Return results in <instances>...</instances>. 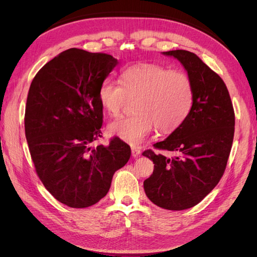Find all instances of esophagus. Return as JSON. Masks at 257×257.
Here are the masks:
<instances>
[{
  "instance_id": "obj_1",
  "label": "esophagus",
  "mask_w": 257,
  "mask_h": 257,
  "mask_svg": "<svg viewBox=\"0 0 257 257\" xmlns=\"http://www.w3.org/2000/svg\"><path fill=\"white\" fill-rule=\"evenodd\" d=\"M141 154H142L141 149H138V148H136V147H133V148H132V155H133L134 158L139 157V155H141Z\"/></svg>"
}]
</instances>
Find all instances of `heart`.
<instances>
[{"label": "heart", "mask_w": 257, "mask_h": 257, "mask_svg": "<svg viewBox=\"0 0 257 257\" xmlns=\"http://www.w3.org/2000/svg\"><path fill=\"white\" fill-rule=\"evenodd\" d=\"M137 97L133 115L121 116L108 125V133L131 146H139L155 127L170 133L188 119L194 102L190 77L160 64L130 66L121 82L106 79L98 89V100L111 116L119 114L127 98Z\"/></svg>", "instance_id": "1"}]
</instances>
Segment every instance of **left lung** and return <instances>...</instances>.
<instances>
[{
  "mask_svg": "<svg viewBox=\"0 0 257 257\" xmlns=\"http://www.w3.org/2000/svg\"><path fill=\"white\" fill-rule=\"evenodd\" d=\"M177 59L193 84L192 110L181 126L154 147L173 151L166 158L151 150L153 174L144 181L146 195L167 210L192 208L211 192L227 164L235 131V113L228 90L221 77L195 53L186 50L162 52Z\"/></svg>",
  "mask_w": 257,
  "mask_h": 257,
  "instance_id": "1",
  "label": "left lung"
}]
</instances>
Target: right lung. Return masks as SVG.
<instances>
[{
  "label": "right lung",
  "instance_id": "obj_1",
  "mask_svg": "<svg viewBox=\"0 0 257 257\" xmlns=\"http://www.w3.org/2000/svg\"><path fill=\"white\" fill-rule=\"evenodd\" d=\"M116 64L110 54L72 48L45 64L31 83L25 115L31 158L45 188L68 207L96 204L130 160V146L118 137L92 146L102 137L98 89Z\"/></svg>",
  "mask_w": 257,
  "mask_h": 257
}]
</instances>
